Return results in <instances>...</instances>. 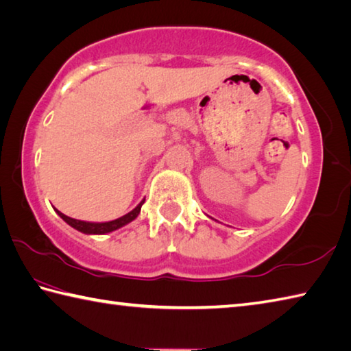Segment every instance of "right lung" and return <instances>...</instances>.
I'll use <instances>...</instances> for the list:
<instances>
[{"label": "right lung", "mask_w": 351, "mask_h": 351, "mask_svg": "<svg viewBox=\"0 0 351 351\" xmlns=\"http://www.w3.org/2000/svg\"><path fill=\"white\" fill-rule=\"evenodd\" d=\"M145 200H142L141 203L137 204V206L131 210V213L125 214L123 217H119L116 218V220H111V221H105V223H91V221H82V220H76V218H71V217H67L65 214H62L61 210L56 209L58 215L62 218V220L70 224L71 228H75L76 230H79V232L82 234H88V235H104V234H108V232H113V230L119 229L125 226V224L131 223L133 220H136L137 215L141 214V208Z\"/></svg>", "instance_id": "right-lung-1"}]
</instances>
